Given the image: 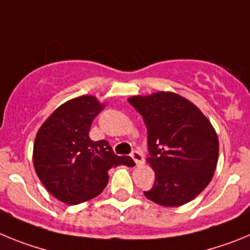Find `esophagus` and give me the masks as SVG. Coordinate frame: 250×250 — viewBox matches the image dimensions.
I'll return each mask as SVG.
<instances>
[{
	"label": "esophagus",
	"mask_w": 250,
	"mask_h": 250,
	"mask_svg": "<svg viewBox=\"0 0 250 250\" xmlns=\"http://www.w3.org/2000/svg\"><path fill=\"white\" fill-rule=\"evenodd\" d=\"M131 158L134 159V161H135V164L138 165V167L144 163V156L141 155V152H139L138 150H135V151L131 152Z\"/></svg>",
	"instance_id": "esophagus-1"
}]
</instances>
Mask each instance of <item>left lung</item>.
Instances as JSON below:
<instances>
[{
  "label": "left lung",
  "mask_w": 250,
  "mask_h": 250,
  "mask_svg": "<svg viewBox=\"0 0 250 250\" xmlns=\"http://www.w3.org/2000/svg\"><path fill=\"white\" fill-rule=\"evenodd\" d=\"M147 130V163L155 183L145 196L163 207H180L199 195L218 164L219 140L207 116L175 92L127 99Z\"/></svg>",
  "instance_id": "1"
}]
</instances>
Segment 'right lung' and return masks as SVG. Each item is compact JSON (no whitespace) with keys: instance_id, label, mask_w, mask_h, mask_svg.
<instances>
[{"instance_id":"obj_1","label":"right lung","mask_w":250,"mask_h":250,"mask_svg":"<svg viewBox=\"0 0 250 250\" xmlns=\"http://www.w3.org/2000/svg\"><path fill=\"white\" fill-rule=\"evenodd\" d=\"M104 107L105 104L92 95L71 99L59 106L37 131L35 170L60 202H87L105 189L111 167L135 165L130 156L115 155L106 140L90 139L92 121Z\"/></svg>"}]
</instances>
